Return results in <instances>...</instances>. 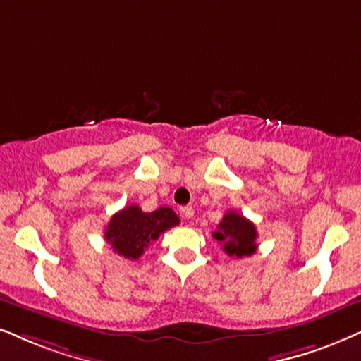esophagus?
Segmentation results:
<instances>
[{"instance_id": "esophagus-1", "label": "esophagus", "mask_w": 361, "mask_h": 361, "mask_svg": "<svg viewBox=\"0 0 361 361\" xmlns=\"http://www.w3.org/2000/svg\"><path fill=\"white\" fill-rule=\"evenodd\" d=\"M180 212H181V214H183L185 218H191V216H193V213H195L193 208H191V207H181Z\"/></svg>"}]
</instances>
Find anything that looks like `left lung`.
I'll return each instance as SVG.
<instances>
[{"label": "left lung", "mask_w": 361, "mask_h": 361, "mask_svg": "<svg viewBox=\"0 0 361 361\" xmlns=\"http://www.w3.org/2000/svg\"><path fill=\"white\" fill-rule=\"evenodd\" d=\"M257 228L243 214L228 212L213 233V238L223 245V252L230 257H250L257 252Z\"/></svg>", "instance_id": "8db88e82"}]
</instances>
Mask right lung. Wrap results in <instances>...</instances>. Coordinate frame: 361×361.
Instances as JSON below:
<instances>
[{
    "label": "right lung",
    "instance_id": "add662e5",
    "mask_svg": "<svg viewBox=\"0 0 361 361\" xmlns=\"http://www.w3.org/2000/svg\"><path fill=\"white\" fill-rule=\"evenodd\" d=\"M178 223L180 218L168 207L145 213L138 204H130L113 214L104 231V238L120 257L138 259L152 241L158 240L159 235Z\"/></svg>",
    "mask_w": 361,
    "mask_h": 361
}]
</instances>
